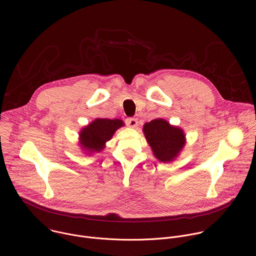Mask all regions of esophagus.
<instances>
[{
	"label": "esophagus",
	"mask_w": 256,
	"mask_h": 256,
	"mask_svg": "<svg viewBox=\"0 0 256 256\" xmlns=\"http://www.w3.org/2000/svg\"><path fill=\"white\" fill-rule=\"evenodd\" d=\"M126 124L130 126V128H136L138 126V120L136 118H128L126 120Z\"/></svg>",
	"instance_id": "esophagus-1"
}]
</instances>
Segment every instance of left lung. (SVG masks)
Returning a JSON list of instances; mask_svg holds the SVG:
<instances>
[{"instance_id": "left-lung-1", "label": "left lung", "mask_w": 256, "mask_h": 256, "mask_svg": "<svg viewBox=\"0 0 256 256\" xmlns=\"http://www.w3.org/2000/svg\"><path fill=\"white\" fill-rule=\"evenodd\" d=\"M142 132L152 148L154 156L164 163L173 161L186 144L184 130L171 126L163 118L146 122Z\"/></svg>"}]
</instances>
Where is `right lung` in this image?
I'll list each match as a JSON object with an SVG mask.
<instances>
[{
    "instance_id": "obj_1",
    "label": "right lung",
    "mask_w": 256,
    "mask_h": 256,
    "mask_svg": "<svg viewBox=\"0 0 256 256\" xmlns=\"http://www.w3.org/2000/svg\"><path fill=\"white\" fill-rule=\"evenodd\" d=\"M122 126L124 124L120 120L96 118L80 132L81 147L88 151V154L100 152L105 147V142Z\"/></svg>"
}]
</instances>
